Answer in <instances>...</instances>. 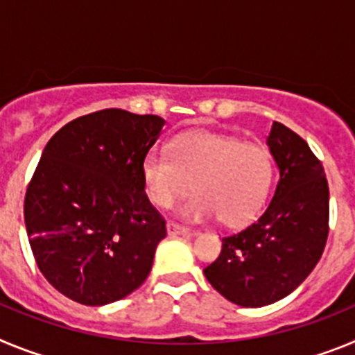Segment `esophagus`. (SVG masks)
<instances>
[{"mask_svg": "<svg viewBox=\"0 0 355 355\" xmlns=\"http://www.w3.org/2000/svg\"><path fill=\"white\" fill-rule=\"evenodd\" d=\"M167 234L168 236H193V231L192 229L184 227V225L175 224V222H168Z\"/></svg>", "mask_w": 355, "mask_h": 355, "instance_id": "esophagus-1", "label": "esophagus"}]
</instances>
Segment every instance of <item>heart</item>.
Returning <instances> with one entry per match:
<instances>
[{
    "mask_svg": "<svg viewBox=\"0 0 355 355\" xmlns=\"http://www.w3.org/2000/svg\"><path fill=\"white\" fill-rule=\"evenodd\" d=\"M272 159L259 144L213 131H188L172 142L171 155L153 149L142 159V183L149 200L171 208L196 190L180 215L193 222L220 216L227 225L245 224L265 205Z\"/></svg>",
    "mask_w": 355,
    "mask_h": 355,
    "instance_id": "heart-1",
    "label": "heart"
}]
</instances>
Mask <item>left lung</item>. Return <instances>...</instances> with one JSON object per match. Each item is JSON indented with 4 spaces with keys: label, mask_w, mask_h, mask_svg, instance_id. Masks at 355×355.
Listing matches in <instances>:
<instances>
[{
    "label": "left lung",
    "mask_w": 355,
    "mask_h": 355,
    "mask_svg": "<svg viewBox=\"0 0 355 355\" xmlns=\"http://www.w3.org/2000/svg\"><path fill=\"white\" fill-rule=\"evenodd\" d=\"M266 146L279 168L272 200L256 222L222 238L220 256L205 268L229 302L261 307L284 299L311 274L329 234V187L307 142L274 122Z\"/></svg>",
    "instance_id": "8db88e82"
}]
</instances>
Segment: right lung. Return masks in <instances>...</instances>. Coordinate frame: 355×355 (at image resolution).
Instances as JSON below:
<instances>
[{
	"instance_id": "obj_1",
	"label": "right lung",
	"mask_w": 355,
	"mask_h": 355,
	"mask_svg": "<svg viewBox=\"0 0 355 355\" xmlns=\"http://www.w3.org/2000/svg\"><path fill=\"white\" fill-rule=\"evenodd\" d=\"M165 121L108 108L56 131L24 199L39 270L85 306L124 299L147 279L165 220L149 202L142 159Z\"/></svg>"
}]
</instances>
